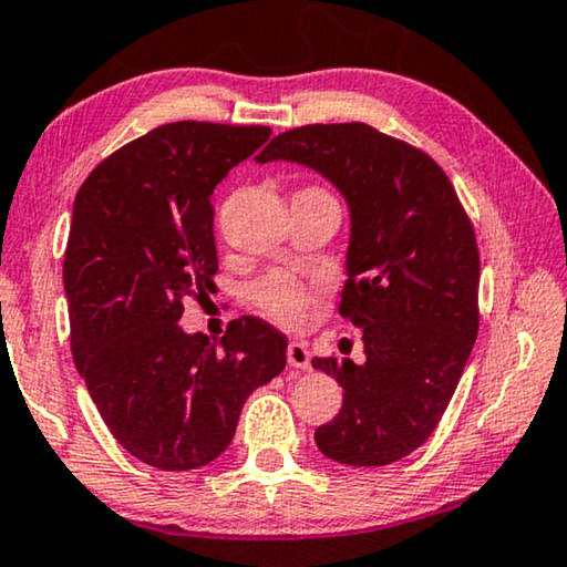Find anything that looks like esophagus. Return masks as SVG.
I'll return each mask as SVG.
<instances>
[{"label":"esophagus","instance_id":"34e87169","mask_svg":"<svg viewBox=\"0 0 567 567\" xmlns=\"http://www.w3.org/2000/svg\"><path fill=\"white\" fill-rule=\"evenodd\" d=\"M287 361H290L292 369L308 371L310 369V349H308V343L292 341L290 346H287Z\"/></svg>","mask_w":567,"mask_h":567}]
</instances>
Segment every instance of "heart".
<instances>
[{
	"label": "heart",
	"instance_id": "b5f03b06",
	"mask_svg": "<svg viewBox=\"0 0 567 567\" xmlns=\"http://www.w3.org/2000/svg\"><path fill=\"white\" fill-rule=\"evenodd\" d=\"M302 193H323V190H302ZM257 306L269 318L282 326H298L308 316L310 290L300 280L290 275H269L255 287Z\"/></svg>",
	"mask_w": 567,
	"mask_h": 567
}]
</instances>
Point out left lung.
Masks as SVG:
<instances>
[{
  "instance_id": "obj_1",
  "label": "left lung",
  "mask_w": 567,
  "mask_h": 567,
  "mask_svg": "<svg viewBox=\"0 0 567 567\" xmlns=\"http://www.w3.org/2000/svg\"><path fill=\"white\" fill-rule=\"evenodd\" d=\"M255 159L310 167L349 206L338 312L361 331L364 361L312 359L343 386L316 445L346 466L400 461L433 435L478 333L481 267L466 210L435 159L361 122L298 126Z\"/></svg>"
}]
</instances>
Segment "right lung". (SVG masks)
Here are the masks:
<instances>
[{
    "mask_svg": "<svg viewBox=\"0 0 567 567\" xmlns=\"http://www.w3.org/2000/svg\"><path fill=\"white\" fill-rule=\"evenodd\" d=\"M267 140L269 126L163 124L106 157L73 200L75 369L112 435L152 468L218 458L247 396L287 364V338L259 318L234 320L221 341L177 326L185 295L214 287V188Z\"/></svg>",
    "mask_w": 567,
    "mask_h": 567,
    "instance_id": "right-lung-1",
    "label": "right lung"
}]
</instances>
